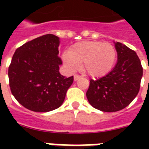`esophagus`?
I'll list each match as a JSON object with an SVG mask.
<instances>
[{"mask_svg":"<svg viewBox=\"0 0 149 149\" xmlns=\"http://www.w3.org/2000/svg\"><path fill=\"white\" fill-rule=\"evenodd\" d=\"M80 78H81V76H79V75H77V74L74 75V81H78V80H79Z\"/></svg>","mask_w":149,"mask_h":149,"instance_id":"1","label":"esophagus"}]
</instances>
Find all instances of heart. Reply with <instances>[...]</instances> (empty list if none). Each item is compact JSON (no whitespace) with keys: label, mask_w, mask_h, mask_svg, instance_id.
Segmentation results:
<instances>
[{"label":"heart","mask_w":149,"mask_h":149,"mask_svg":"<svg viewBox=\"0 0 149 149\" xmlns=\"http://www.w3.org/2000/svg\"><path fill=\"white\" fill-rule=\"evenodd\" d=\"M63 60L71 70L83 64V71L92 77H102L112 70L116 60V50L110 43L81 41L72 46Z\"/></svg>","instance_id":"1"}]
</instances>
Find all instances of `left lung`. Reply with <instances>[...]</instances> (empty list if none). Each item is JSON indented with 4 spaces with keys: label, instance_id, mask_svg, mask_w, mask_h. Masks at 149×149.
Instances as JSON below:
<instances>
[{
    "label": "left lung",
    "instance_id": "obj_1",
    "mask_svg": "<svg viewBox=\"0 0 149 149\" xmlns=\"http://www.w3.org/2000/svg\"><path fill=\"white\" fill-rule=\"evenodd\" d=\"M117 52L115 67L104 77L90 80L86 97L92 106L107 112H117L131 103L140 90L143 68L136 52L114 42Z\"/></svg>",
    "mask_w": 149,
    "mask_h": 149
}]
</instances>
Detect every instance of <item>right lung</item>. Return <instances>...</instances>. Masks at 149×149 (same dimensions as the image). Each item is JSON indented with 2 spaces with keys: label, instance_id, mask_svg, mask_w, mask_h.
<instances>
[{
  "label": "right lung",
  "instance_id": "1",
  "mask_svg": "<svg viewBox=\"0 0 149 149\" xmlns=\"http://www.w3.org/2000/svg\"><path fill=\"white\" fill-rule=\"evenodd\" d=\"M60 38L46 34L25 43L13 56L8 68L12 94L21 105L37 112L56 109L65 100L73 76L66 78L59 69Z\"/></svg>",
  "mask_w": 149,
  "mask_h": 149
}]
</instances>
